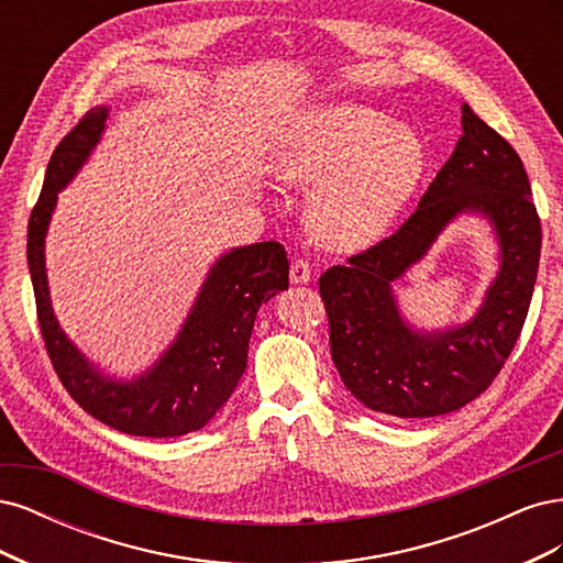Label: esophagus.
<instances>
[{"mask_svg": "<svg viewBox=\"0 0 563 563\" xmlns=\"http://www.w3.org/2000/svg\"><path fill=\"white\" fill-rule=\"evenodd\" d=\"M312 279V267L308 261H294L291 265V284H308Z\"/></svg>", "mask_w": 563, "mask_h": 563, "instance_id": "esophagus-1", "label": "esophagus"}]
</instances>
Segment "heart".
I'll return each instance as SVG.
<instances>
[{"mask_svg":"<svg viewBox=\"0 0 563 563\" xmlns=\"http://www.w3.org/2000/svg\"><path fill=\"white\" fill-rule=\"evenodd\" d=\"M277 174L314 187L308 225L317 242L356 251L378 242L428 168L420 135L366 106H319L291 119L275 152Z\"/></svg>","mask_w":563,"mask_h":563,"instance_id":"b5f03b06","label":"heart"}]
</instances>
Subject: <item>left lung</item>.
<instances>
[{
  "mask_svg": "<svg viewBox=\"0 0 563 563\" xmlns=\"http://www.w3.org/2000/svg\"><path fill=\"white\" fill-rule=\"evenodd\" d=\"M460 214L489 220L499 242L497 279L472 320L418 332L398 310L394 282ZM540 244V218L519 155L465 103L463 135L416 213L319 279L340 380L371 411L391 418L444 416L479 397L523 329Z\"/></svg>",
  "mask_w": 563,
  "mask_h": 563,
  "instance_id": "obj_1",
  "label": "left lung"
}]
</instances>
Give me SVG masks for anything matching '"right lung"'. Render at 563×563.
<instances>
[{"instance_id": "right-lung-1", "label": "right lung", "mask_w": 563, "mask_h": 563, "mask_svg": "<svg viewBox=\"0 0 563 563\" xmlns=\"http://www.w3.org/2000/svg\"><path fill=\"white\" fill-rule=\"evenodd\" d=\"M110 108L96 106L48 159L42 195L27 223V267L44 345L63 387L96 420L133 437H183L207 424L246 371L255 314L288 288L286 251L277 242L236 246L211 265L190 314L172 345L141 376H108L65 335L51 308L46 232L58 192L89 162L103 139Z\"/></svg>"}]
</instances>
